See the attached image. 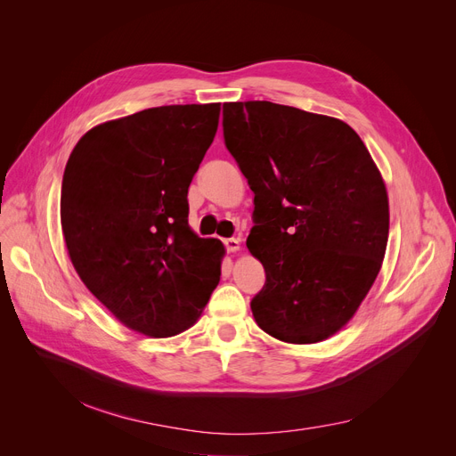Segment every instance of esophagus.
Segmentation results:
<instances>
[{
    "label": "esophagus",
    "mask_w": 456,
    "mask_h": 456,
    "mask_svg": "<svg viewBox=\"0 0 456 456\" xmlns=\"http://www.w3.org/2000/svg\"><path fill=\"white\" fill-rule=\"evenodd\" d=\"M224 244H225V249L229 253L240 251V240H238V238H227V240H224Z\"/></svg>",
    "instance_id": "obj_1"
}]
</instances>
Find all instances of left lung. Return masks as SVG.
<instances>
[{
    "instance_id": "1",
    "label": "left lung",
    "mask_w": 456,
    "mask_h": 456,
    "mask_svg": "<svg viewBox=\"0 0 456 456\" xmlns=\"http://www.w3.org/2000/svg\"><path fill=\"white\" fill-rule=\"evenodd\" d=\"M224 138L255 194L246 244L266 272L256 325L289 344L332 337L388 242V194L368 148L342 119L272 102L224 103Z\"/></svg>"
}]
</instances>
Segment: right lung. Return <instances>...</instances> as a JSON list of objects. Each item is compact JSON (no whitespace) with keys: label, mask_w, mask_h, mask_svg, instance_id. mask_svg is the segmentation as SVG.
Segmentation results:
<instances>
[{"label":"right lung","mask_w":456,"mask_h":456,"mask_svg":"<svg viewBox=\"0 0 456 456\" xmlns=\"http://www.w3.org/2000/svg\"><path fill=\"white\" fill-rule=\"evenodd\" d=\"M220 103L166 105L90 129L62 177L61 224L86 289L153 338L194 325L222 275L224 244L188 227V186Z\"/></svg>","instance_id":"add662e5"}]
</instances>
